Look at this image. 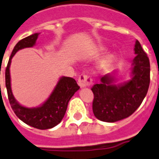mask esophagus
<instances>
[{
    "label": "esophagus",
    "mask_w": 159,
    "mask_h": 159,
    "mask_svg": "<svg viewBox=\"0 0 159 159\" xmlns=\"http://www.w3.org/2000/svg\"><path fill=\"white\" fill-rule=\"evenodd\" d=\"M78 83L81 88L89 86L92 84V79L86 74H81L78 78Z\"/></svg>",
    "instance_id": "34e87169"
}]
</instances>
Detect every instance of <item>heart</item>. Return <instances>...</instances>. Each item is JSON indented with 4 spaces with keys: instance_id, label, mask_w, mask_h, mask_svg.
<instances>
[{
    "instance_id": "b5f03b06",
    "label": "heart",
    "mask_w": 159,
    "mask_h": 159,
    "mask_svg": "<svg viewBox=\"0 0 159 159\" xmlns=\"http://www.w3.org/2000/svg\"><path fill=\"white\" fill-rule=\"evenodd\" d=\"M110 60H111V57H108V58L106 59V60H105V61H103V64H102L103 66H107V65H108L109 63H110Z\"/></svg>"
}]
</instances>
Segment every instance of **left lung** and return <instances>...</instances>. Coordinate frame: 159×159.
<instances>
[{
	"instance_id": "1",
	"label": "left lung",
	"mask_w": 159,
	"mask_h": 159,
	"mask_svg": "<svg viewBox=\"0 0 159 159\" xmlns=\"http://www.w3.org/2000/svg\"><path fill=\"white\" fill-rule=\"evenodd\" d=\"M134 53L132 79L114 85L112 76L106 75L101 78L100 83L91 88L93 93V112L100 121L114 122L128 118L139 108L146 97L150 81V61L138 40Z\"/></svg>"
}]
</instances>
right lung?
I'll use <instances>...</instances> for the list:
<instances>
[{
	"label": "right lung",
	"mask_w": 159,
	"mask_h": 159,
	"mask_svg": "<svg viewBox=\"0 0 159 159\" xmlns=\"http://www.w3.org/2000/svg\"><path fill=\"white\" fill-rule=\"evenodd\" d=\"M39 34H34L19 41L15 45L5 69V86L11 107L22 121L27 125L39 129H47L54 127L64 118L68 103L73 95L80 88L77 81L72 78L62 77L60 78L49 98L42 106L37 108H27L20 106L13 97L10 83L11 59L18 50L33 47L36 43Z\"/></svg>",
	"instance_id": "add662e5"
}]
</instances>
